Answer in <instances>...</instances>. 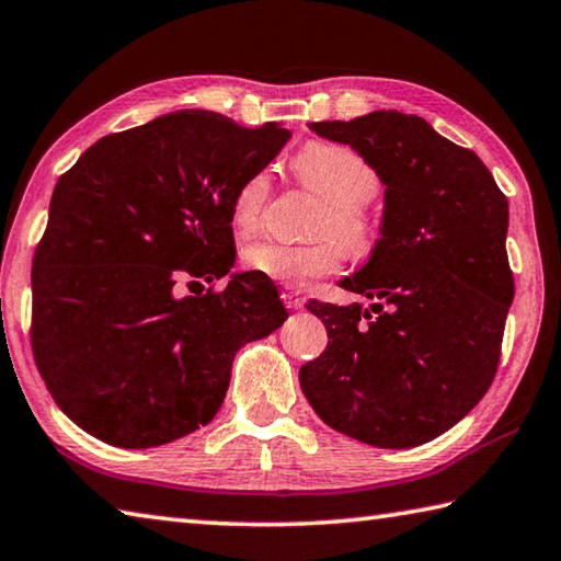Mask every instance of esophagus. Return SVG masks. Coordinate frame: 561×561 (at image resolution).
<instances>
[{
  "label": "esophagus",
  "instance_id": "1",
  "mask_svg": "<svg viewBox=\"0 0 561 561\" xmlns=\"http://www.w3.org/2000/svg\"><path fill=\"white\" fill-rule=\"evenodd\" d=\"M282 301H284V307H287V309H304V301H307V299H304L301 297V291L299 289H282Z\"/></svg>",
  "mask_w": 561,
  "mask_h": 561
}]
</instances>
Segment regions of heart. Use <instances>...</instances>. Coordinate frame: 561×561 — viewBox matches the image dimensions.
I'll return each instance as SVG.
<instances>
[{
  "label": "heart",
  "mask_w": 561,
  "mask_h": 561,
  "mask_svg": "<svg viewBox=\"0 0 561 561\" xmlns=\"http://www.w3.org/2000/svg\"><path fill=\"white\" fill-rule=\"evenodd\" d=\"M294 176L304 188L323 198V208L313 220V236L321 240L291 245L279 240H260L242 250L245 270L274 282L299 287L311 277H325L339 270L343 250L368 254L375 245V222L368 201L380 188V176L353 149L329 141H311L291 161ZM272 181L267 171H254L240 183L230 203V220L240 236H252L262 226L270 201Z\"/></svg>",
  "instance_id": "heart-1"
}]
</instances>
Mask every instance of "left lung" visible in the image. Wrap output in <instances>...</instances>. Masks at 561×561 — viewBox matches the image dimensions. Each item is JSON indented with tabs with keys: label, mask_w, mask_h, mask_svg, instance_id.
<instances>
[{
	"label": "left lung",
	"mask_w": 561,
	"mask_h": 561,
	"mask_svg": "<svg viewBox=\"0 0 561 561\" xmlns=\"http://www.w3.org/2000/svg\"><path fill=\"white\" fill-rule=\"evenodd\" d=\"M309 127L378 171L385 213L368 264L339 282L373 307L309 301L329 345L301 365V390L331 430L363 444L432 442L481 402L501 360L515 294L507 198L471 149L416 115Z\"/></svg>",
	"instance_id": "obj_1"
}]
</instances>
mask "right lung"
Instances as JSON below:
<instances>
[{
  "label": "right lung",
  "instance_id": "obj_1",
  "mask_svg": "<svg viewBox=\"0 0 561 561\" xmlns=\"http://www.w3.org/2000/svg\"><path fill=\"white\" fill-rule=\"evenodd\" d=\"M289 137L277 122L181 110L98 139L58 179L34 252L32 351L80 430L122 449L201 430L236 353L287 319L254 272L183 299L174 284L230 272L232 196Z\"/></svg>",
  "mask_w": 561,
  "mask_h": 561
}]
</instances>
